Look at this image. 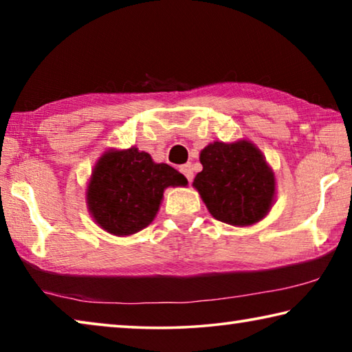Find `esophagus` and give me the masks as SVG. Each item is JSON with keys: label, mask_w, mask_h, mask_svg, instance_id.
Instances as JSON below:
<instances>
[{"label": "esophagus", "mask_w": 352, "mask_h": 352, "mask_svg": "<svg viewBox=\"0 0 352 352\" xmlns=\"http://www.w3.org/2000/svg\"><path fill=\"white\" fill-rule=\"evenodd\" d=\"M180 172L182 174L188 178V182H192L194 178V172H192V168H190V164H183L180 168Z\"/></svg>", "instance_id": "34e87169"}]
</instances>
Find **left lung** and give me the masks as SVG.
Here are the masks:
<instances>
[{
  "label": "left lung",
  "mask_w": 352,
  "mask_h": 352,
  "mask_svg": "<svg viewBox=\"0 0 352 352\" xmlns=\"http://www.w3.org/2000/svg\"><path fill=\"white\" fill-rule=\"evenodd\" d=\"M204 166L192 186L214 219L250 226L270 212L276 197L275 172L252 141H214L200 152Z\"/></svg>",
  "instance_id": "obj_1"
}]
</instances>
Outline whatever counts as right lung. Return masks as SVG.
I'll list each match as a JSON object with an SVG mask.
<instances>
[{"mask_svg": "<svg viewBox=\"0 0 352 352\" xmlns=\"http://www.w3.org/2000/svg\"><path fill=\"white\" fill-rule=\"evenodd\" d=\"M186 177L166 163H155L138 147L105 151L87 186V206L99 228L132 236L152 223L166 188L186 186Z\"/></svg>", "mask_w": 352, "mask_h": 352, "instance_id": "right-lung-1", "label": "right lung"}]
</instances>
